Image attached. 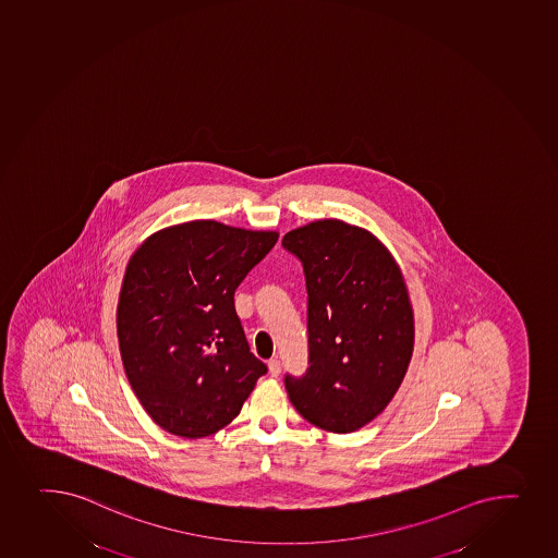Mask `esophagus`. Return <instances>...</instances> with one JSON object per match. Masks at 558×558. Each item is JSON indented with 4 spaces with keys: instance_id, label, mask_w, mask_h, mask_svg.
Listing matches in <instances>:
<instances>
[{
    "instance_id": "esophagus-1",
    "label": "esophagus",
    "mask_w": 558,
    "mask_h": 558,
    "mask_svg": "<svg viewBox=\"0 0 558 558\" xmlns=\"http://www.w3.org/2000/svg\"><path fill=\"white\" fill-rule=\"evenodd\" d=\"M268 367H270V375L271 376H279L281 375V362L277 359H271L270 362H268Z\"/></svg>"
}]
</instances>
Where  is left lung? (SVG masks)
<instances>
[{"label":"left lung","mask_w":558,"mask_h":558,"mask_svg":"<svg viewBox=\"0 0 558 558\" xmlns=\"http://www.w3.org/2000/svg\"><path fill=\"white\" fill-rule=\"evenodd\" d=\"M308 293V369L284 376L293 408L351 434L386 410L413 354V311L393 255L367 229L325 218L292 229Z\"/></svg>","instance_id":"left-lung-1"}]
</instances>
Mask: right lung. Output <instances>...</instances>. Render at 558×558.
I'll return each instance as SVG.
<instances>
[{"label": "right lung", "instance_id": "obj_1", "mask_svg": "<svg viewBox=\"0 0 558 558\" xmlns=\"http://www.w3.org/2000/svg\"><path fill=\"white\" fill-rule=\"evenodd\" d=\"M277 239L276 231L193 220L148 236L130 258L119 351L159 428L185 439L217 434L266 375L236 316L235 290Z\"/></svg>", "mask_w": 558, "mask_h": 558}]
</instances>
